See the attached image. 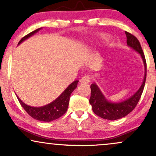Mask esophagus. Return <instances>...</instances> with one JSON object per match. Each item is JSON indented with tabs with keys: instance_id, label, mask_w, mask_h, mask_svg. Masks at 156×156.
Masks as SVG:
<instances>
[{
	"instance_id": "obj_1",
	"label": "esophagus",
	"mask_w": 156,
	"mask_h": 156,
	"mask_svg": "<svg viewBox=\"0 0 156 156\" xmlns=\"http://www.w3.org/2000/svg\"><path fill=\"white\" fill-rule=\"evenodd\" d=\"M91 81V77L89 76H84L83 77H82L81 79H80V82L83 83H89V82Z\"/></svg>"
}]
</instances>
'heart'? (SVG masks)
Here are the masks:
<instances>
[{
	"mask_svg": "<svg viewBox=\"0 0 156 156\" xmlns=\"http://www.w3.org/2000/svg\"><path fill=\"white\" fill-rule=\"evenodd\" d=\"M102 39H103V40H107V39H108V36L103 35V36H102Z\"/></svg>",
	"mask_w": 156,
	"mask_h": 156,
	"instance_id": "heart-1",
	"label": "heart"
}]
</instances>
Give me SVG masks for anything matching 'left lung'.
<instances>
[{"instance_id": "left-lung-1", "label": "left lung", "mask_w": 156, "mask_h": 156, "mask_svg": "<svg viewBox=\"0 0 156 156\" xmlns=\"http://www.w3.org/2000/svg\"><path fill=\"white\" fill-rule=\"evenodd\" d=\"M125 34L127 37V44L136 51L141 55L144 62L145 74H144L143 83L139 90L128 100L120 102V103H112L107 101L95 83H92L91 85V97L89 98V103L92 105L93 112L98 117L105 119H108V120L119 119L125 117L131 112L139 103L143 90H144V85H145L147 63L140 42L135 36L131 34L129 32L125 31Z\"/></svg>"}]
</instances>
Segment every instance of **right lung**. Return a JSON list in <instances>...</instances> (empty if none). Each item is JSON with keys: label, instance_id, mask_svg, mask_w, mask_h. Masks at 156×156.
Masks as SVG:
<instances>
[{"label": "right lung", "instance_id": "add662e5", "mask_svg": "<svg viewBox=\"0 0 156 156\" xmlns=\"http://www.w3.org/2000/svg\"><path fill=\"white\" fill-rule=\"evenodd\" d=\"M40 29L41 28H38V29L35 30V31H32L28 34L23 37L18 42V44H20L24 40H26V39H28V37H31L32 35L34 34L35 33H37ZM78 83V80H75L54 101H53L50 104H48L42 107L29 106V105L25 104L23 102L21 101V100L18 97H17V99H18L20 103L22 105L23 108L25 109V111L34 119L42 122H51L56 119H58L62 116H63L67 112L68 105H69V98H70V94L74 91V89H76Z\"/></svg>", "mask_w": 156, "mask_h": 156}]
</instances>
